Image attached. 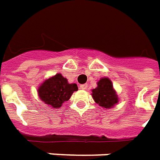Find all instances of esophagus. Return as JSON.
<instances>
[{
  "mask_svg": "<svg viewBox=\"0 0 160 160\" xmlns=\"http://www.w3.org/2000/svg\"><path fill=\"white\" fill-rule=\"evenodd\" d=\"M80 88L82 90H86V88H87V84H83V85H80Z\"/></svg>",
  "mask_w": 160,
  "mask_h": 160,
  "instance_id": "1",
  "label": "esophagus"
}]
</instances>
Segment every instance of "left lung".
Returning a JSON list of instances; mask_svg holds the SVG:
<instances>
[{
    "mask_svg": "<svg viewBox=\"0 0 160 160\" xmlns=\"http://www.w3.org/2000/svg\"><path fill=\"white\" fill-rule=\"evenodd\" d=\"M92 98L94 101L105 108L113 107L118 102V97L113 88L109 79L102 78L98 82V87L92 90Z\"/></svg>",
    "mask_w": 160,
    "mask_h": 160,
    "instance_id": "1",
    "label": "left lung"
}]
</instances>
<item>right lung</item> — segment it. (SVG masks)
<instances>
[{"instance_id":"add662e5","label":"right lung","mask_w":160,"mask_h":160,"mask_svg":"<svg viewBox=\"0 0 160 160\" xmlns=\"http://www.w3.org/2000/svg\"><path fill=\"white\" fill-rule=\"evenodd\" d=\"M76 84H68L66 78L61 74H57L47 80L38 90V94L41 101L50 105L53 108L62 106L64 102L70 98L73 92H76Z\"/></svg>"}]
</instances>
